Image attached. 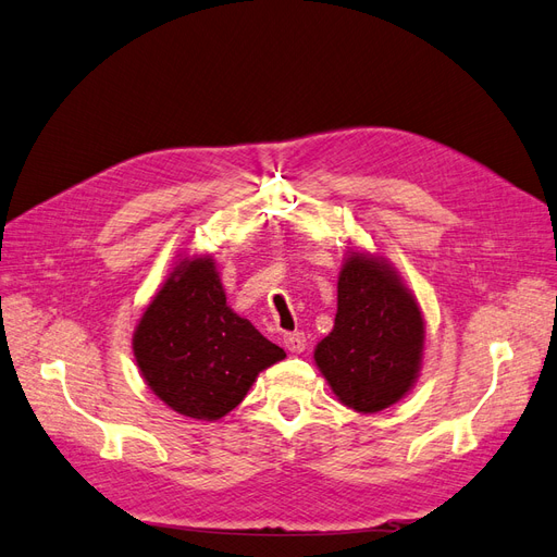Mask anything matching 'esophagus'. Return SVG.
Wrapping results in <instances>:
<instances>
[{"instance_id": "esophagus-1", "label": "esophagus", "mask_w": 557, "mask_h": 557, "mask_svg": "<svg viewBox=\"0 0 557 557\" xmlns=\"http://www.w3.org/2000/svg\"><path fill=\"white\" fill-rule=\"evenodd\" d=\"M283 344L290 352H301L307 348V334L305 332H285L283 334Z\"/></svg>"}]
</instances>
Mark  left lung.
<instances>
[{
    "instance_id": "left-lung-1",
    "label": "left lung",
    "mask_w": 557,
    "mask_h": 557,
    "mask_svg": "<svg viewBox=\"0 0 557 557\" xmlns=\"http://www.w3.org/2000/svg\"><path fill=\"white\" fill-rule=\"evenodd\" d=\"M334 330L315 346V364L346 407L374 413L399 401L423 356V315L383 260L352 252L336 285Z\"/></svg>"
}]
</instances>
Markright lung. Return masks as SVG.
I'll return each mask as SVG.
<instances>
[{"label":"right lung","instance_id":"right-lung-1","mask_svg":"<svg viewBox=\"0 0 557 557\" xmlns=\"http://www.w3.org/2000/svg\"><path fill=\"white\" fill-rule=\"evenodd\" d=\"M134 358L166 407L197 420L230 413L285 350L234 313L211 258L183 260L134 332Z\"/></svg>","mask_w":557,"mask_h":557}]
</instances>
